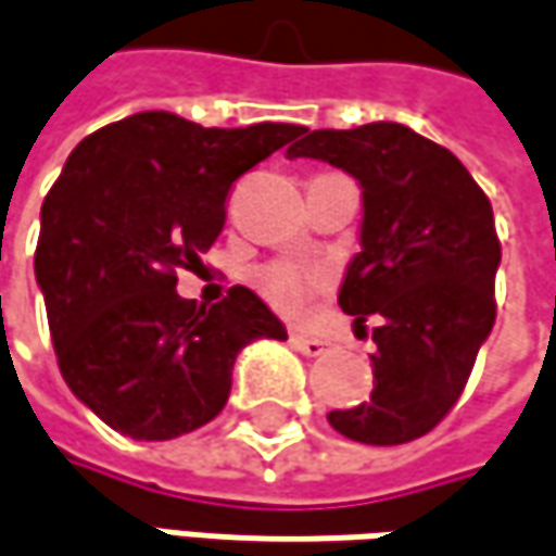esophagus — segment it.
<instances>
[{"instance_id": "34e87169", "label": "esophagus", "mask_w": 556, "mask_h": 556, "mask_svg": "<svg viewBox=\"0 0 556 556\" xmlns=\"http://www.w3.org/2000/svg\"><path fill=\"white\" fill-rule=\"evenodd\" d=\"M291 344L293 350H300L303 356H319V353H325V341L321 338H309V334H291Z\"/></svg>"}]
</instances>
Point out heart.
I'll return each mask as SVG.
<instances>
[{
	"label": "heart",
	"instance_id": "1",
	"mask_svg": "<svg viewBox=\"0 0 556 556\" xmlns=\"http://www.w3.org/2000/svg\"><path fill=\"white\" fill-rule=\"evenodd\" d=\"M253 281H256V288L263 291V296L275 309H281L288 316H296L306 306L309 293L319 291L325 278H321V271H316V268H303V265L293 263H275L260 268L253 275Z\"/></svg>",
	"mask_w": 556,
	"mask_h": 556
}]
</instances>
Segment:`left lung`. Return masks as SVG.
<instances>
[{"label":"left lung","mask_w":556,"mask_h":556,"mask_svg":"<svg viewBox=\"0 0 556 556\" xmlns=\"http://www.w3.org/2000/svg\"><path fill=\"white\" fill-rule=\"evenodd\" d=\"M288 159L344 168L363 190L359 253L338 293L356 321L378 319L372 397L331 409L359 444H406L459 401L494 325L501 240L494 212L457 155L394 122L300 130Z\"/></svg>","instance_id":"obj_1"}]
</instances>
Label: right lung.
I'll use <instances>...</instances> for the list:
<instances>
[{
  "instance_id": "right-lung-1",
  "label": "right lung",
  "mask_w": 556,
  "mask_h": 556,
  "mask_svg": "<svg viewBox=\"0 0 556 556\" xmlns=\"http://www.w3.org/2000/svg\"><path fill=\"white\" fill-rule=\"evenodd\" d=\"M303 127H203L137 112L84 137L40 208L34 271L71 394L137 441L212 422L240 350L285 341L250 288L215 306L178 296L225 228L231 184Z\"/></svg>"
}]
</instances>
